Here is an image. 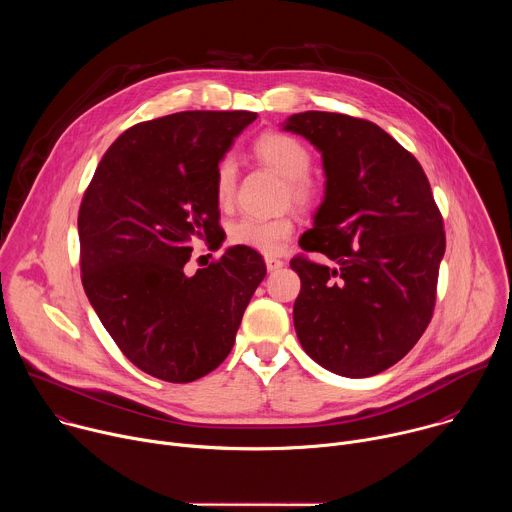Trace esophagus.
Wrapping results in <instances>:
<instances>
[{
    "label": "esophagus",
    "instance_id": "34e87169",
    "mask_svg": "<svg viewBox=\"0 0 512 512\" xmlns=\"http://www.w3.org/2000/svg\"><path fill=\"white\" fill-rule=\"evenodd\" d=\"M265 265H267V271H269V273H273V271H279L285 263H283L281 259L273 257V255H265Z\"/></svg>",
    "mask_w": 512,
    "mask_h": 512
}]
</instances>
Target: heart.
<instances>
[{
	"label": "heart",
	"mask_w": 512,
	"mask_h": 512,
	"mask_svg": "<svg viewBox=\"0 0 512 512\" xmlns=\"http://www.w3.org/2000/svg\"><path fill=\"white\" fill-rule=\"evenodd\" d=\"M253 152L261 164L271 168L279 178L287 182V194L291 202L302 208H310L320 198V186L308 176L312 168V154L306 145L287 133H263ZM237 186V164L231 156L218 162L214 170V196L221 206L231 204ZM294 233V221L289 216L257 218L243 216L231 225L229 237L235 245L249 247L261 253H277L281 245Z\"/></svg>",
	"instance_id": "1"
}]
</instances>
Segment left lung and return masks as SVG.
Here are the masks:
<instances>
[{"label": "left lung", "instance_id": "1", "mask_svg": "<svg viewBox=\"0 0 512 512\" xmlns=\"http://www.w3.org/2000/svg\"><path fill=\"white\" fill-rule=\"evenodd\" d=\"M285 131L322 154L324 200L300 239L332 267L291 259L302 279L294 326L302 348L330 373L373 377L425 332L446 233L419 162L379 125L342 113L287 117Z\"/></svg>", "mask_w": 512, "mask_h": 512}]
</instances>
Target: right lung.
<instances>
[{"mask_svg":"<svg viewBox=\"0 0 512 512\" xmlns=\"http://www.w3.org/2000/svg\"><path fill=\"white\" fill-rule=\"evenodd\" d=\"M251 111H182L123 131L79 210L81 279L137 369L192 383L221 364L267 269L249 247L186 273L192 245L221 235L214 170Z\"/></svg>","mask_w":512,"mask_h":512,"instance_id":"add662e5","label":"right lung"}]
</instances>
